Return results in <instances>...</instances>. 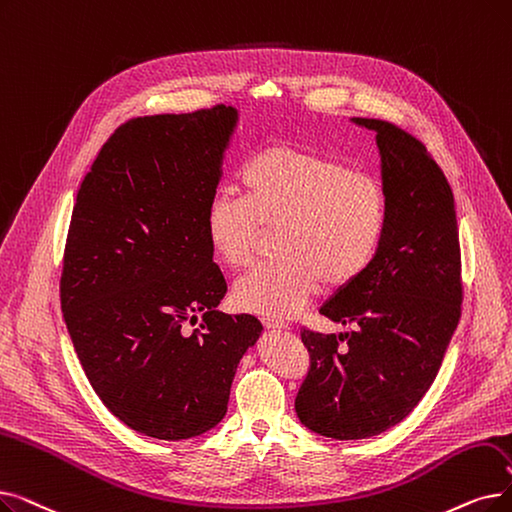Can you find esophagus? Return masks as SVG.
<instances>
[{"instance_id":"34e87169","label":"esophagus","mask_w":512,"mask_h":512,"mask_svg":"<svg viewBox=\"0 0 512 512\" xmlns=\"http://www.w3.org/2000/svg\"><path fill=\"white\" fill-rule=\"evenodd\" d=\"M261 322H263V326L268 328V330H278V332H280V330H286V326H284L282 322H278V320H272V318H263Z\"/></svg>"}]
</instances>
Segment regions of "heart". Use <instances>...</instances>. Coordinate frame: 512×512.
<instances>
[{"label":"heart","mask_w":512,"mask_h":512,"mask_svg":"<svg viewBox=\"0 0 512 512\" xmlns=\"http://www.w3.org/2000/svg\"><path fill=\"white\" fill-rule=\"evenodd\" d=\"M244 194L217 192L205 226L219 261L238 270L278 232V259L234 284V303L272 320L293 318L318 295L360 280L387 230V194L372 175L318 150L270 144L242 169Z\"/></svg>","instance_id":"obj_1"}]
</instances>
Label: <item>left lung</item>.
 I'll use <instances>...</instances> for the list:
<instances>
[{"instance_id": "8db88e82", "label": "left lung", "mask_w": 512, "mask_h": 512, "mask_svg": "<svg viewBox=\"0 0 512 512\" xmlns=\"http://www.w3.org/2000/svg\"><path fill=\"white\" fill-rule=\"evenodd\" d=\"M376 131L387 230L366 274L320 314L345 335L301 330L309 370L295 399L303 425L330 439H366L402 422L429 391L460 320L454 194L425 144L381 119ZM345 340L346 345L340 343Z\"/></svg>"}]
</instances>
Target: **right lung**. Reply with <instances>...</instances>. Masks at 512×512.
Returning <instances> with one entry per match:
<instances>
[{"label": "right lung", "mask_w": 512, "mask_h": 512, "mask_svg": "<svg viewBox=\"0 0 512 512\" xmlns=\"http://www.w3.org/2000/svg\"><path fill=\"white\" fill-rule=\"evenodd\" d=\"M238 123L232 106L123 123L81 182L60 305L102 404L133 431L180 441L228 412L255 316L215 307L228 284L205 217ZM202 326L192 333L197 314Z\"/></svg>", "instance_id": "obj_1"}]
</instances>
